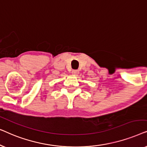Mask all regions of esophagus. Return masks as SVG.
<instances>
[{
  "instance_id": "1",
  "label": "esophagus",
  "mask_w": 147,
  "mask_h": 147,
  "mask_svg": "<svg viewBox=\"0 0 147 147\" xmlns=\"http://www.w3.org/2000/svg\"><path fill=\"white\" fill-rule=\"evenodd\" d=\"M71 74H73V75H75V76H77L78 74H79V71H78V70H72V71H71Z\"/></svg>"
}]
</instances>
